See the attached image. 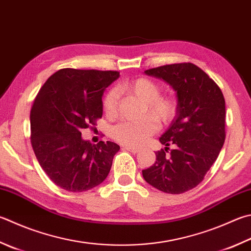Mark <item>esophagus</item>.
I'll use <instances>...</instances> for the list:
<instances>
[{
	"label": "esophagus",
	"mask_w": 251,
	"mask_h": 251,
	"mask_svg": "<svg viewBox=\"0 0 251 251\" xmlns=\"http://www.w3.org/2000/svg\"><path fill=\"white\" fill-rule=\"evenodd\" d=\"M124 150H126V151H129V152H131V153H138V152H140V149H138V148H133V146H124Z\"/></svg>",
	"instance_id": "1"
}]
</instances>
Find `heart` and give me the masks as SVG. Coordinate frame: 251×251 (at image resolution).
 <instances>
[{
	"label": "heart",
	"instance_id": "1",
	"mask_svg": "<svg viewBox=\"0 0 251 251\" xmlns=\"http://www.w3.org/2000/svg\"><path fill=\"white\" fill-rule=\"evenodd\" d=\"M122 89L139 98L143 102V116L138 120H126L112 129V136L119 143L126 146H140L157 131V122L168 125L177 113V102L169 95H160L162 86L148 77H139L122 85ZM102 109L108 117H113L117 111V92L106 94L102 100ZM152 117H151L150 116ZM155 117V121L153 119Z\"/></svg>",
	"mask_w": 251,
	"mask_h": 251
}]
</instances>
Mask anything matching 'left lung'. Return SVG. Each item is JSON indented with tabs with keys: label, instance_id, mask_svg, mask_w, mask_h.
<instances>
[{
	"label": "left lung",
	"instance_id": "1",
	"mask_svg": "<svg viewBox=\"0 0 251 251\" xmlns=\"http://www.w3.org/2000/svg\"><path fill=\"white\" fill-rule=\"evenodd\" d=\"M145 73L172 85L178 106L172 125L159 138L166 148L155 153L156 162L142 174L158 190L180 195L204 179L223 148L225 99L219 85L193 63L162 65Z\"/></svg>",
	"mask_w": 251,
	"mask_h": 251
}]
</instances>
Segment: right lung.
<instances>
[{"mask_svg":"<svg viewBox=\"0 0 251 251\" xmlns=\"http://www.w3.org/2000/svg\"><path fill=\"white\" fill-rule=\"evenodd\" d=\"M118 71L61 69L47 79L32 103L30 142L41 168L56 186L83 192L100 184L120 146L82 139L102 116V94Z\"/></svg>","mask_w":251,"mask_h":251,"instance_id":"obj_1","label":"right lung"}]
</instances>
